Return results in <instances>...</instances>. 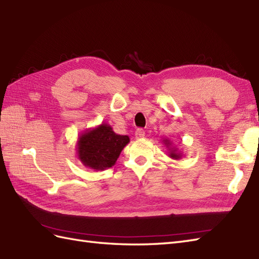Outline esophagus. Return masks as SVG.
<instances>
[{"instance_id":"obj_1","label":"esophagus","mask_w":259,"mask_h":259,"mask_svg":"<svg viewBox=\"0 0 259 259\" xmlns=\"http://www.w3.org/2000/svg\"><path fill=\"white\" fill-rule=\"evenodd\" d=\"M144 136H145V131L143 128H137L135 132L136 140H141V138H143Z\"/></svg>"}]
</instances>
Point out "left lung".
<instances>
[{
    "label": "left lung",
    "mask_w": 259,
    "mask_h": 259,
    "mask_svg": "<svg viewBox=\"0 0 259 259\" xmlns=\"http://www.w3.org/2000/svg\"><path fill=\"white\" fill-rule=\"evenodd\" d=\"M162 144L165 145L167 150H168V156L170 157L171 159H175V160H179L181 159L182 157V153L181 151L172 145V142H170L169 138H163V140L161 141Z\"/></svg>",
    "instance_id": "8db88e82"
}]
</instances>
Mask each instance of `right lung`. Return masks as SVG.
Returning <instances> with one entry per match:
<instances>
[{
  "mask_svg": "<svg viewBox=\"0 0 259 259\" xmlns=\"http://www.w3.org/2000/svg\"><path fill=\"white\" fill-rule=\"evenodd\" d=\"M128 143L127 135H118L111 125L102 123L80 134L75 149L78 159L83 166L99 171L114 166Z\"/></svg>",
  "mask_w": 259,
  "mask_h": 259,
  "instance_id": "obj_1",
  "label": "right lung"
}]
</instances>
